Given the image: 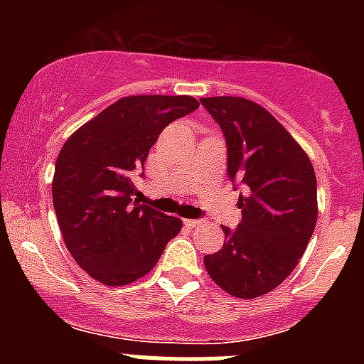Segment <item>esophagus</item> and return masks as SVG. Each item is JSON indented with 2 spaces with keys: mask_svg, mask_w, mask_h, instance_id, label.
I'll return each mask as SVG.
<instances>
[{
  "mask_svg": "<svg viewBox=\"0 0 364 364\" xmlns=\"http://www.w3.org/2000/svg\"><path fill=\"white\" fill-rule=\"evenodd\" d=\"M184 224H186V226H189V228H202L205 222L202 220V218H186Z\"/></svg>",
  "mask_w": 364,
  "mask_h": 364,
  "instance_id": "1",
  "label": "esophagus"
}]
</instances>
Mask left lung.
Wrapping results in <instances>:
<instances>
[{"mask_svg": "<svg viewBox=\"0 0 364 364\" xmlns=\"http://www.w3.org/2000/svg\"><path fill=\"white\" fill-rule=\"evenodd\" d=\"M228 144V176L239 180L242 220L217 253L210 277L233 297L275 290L295 269L317 222V178L308 154L262 105L240 96L200 98Z\"/></svg>", "mask_w": 364, "mask_h": 364, "instance_id": "obj_1", "label": "left lung"}]
</instances>
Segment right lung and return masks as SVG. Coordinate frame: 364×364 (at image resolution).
Instances as JSON below:
<instances>
[{
	"mask_svg": "<svg viewBox=\"0 0 364 364\" xmlns=\"http://www.w3.org/2000/svg\"><path fill=\"white\" fill-rule=\"evenodd\" d=\"M198 107L193 96H125L74 131L58 154L53 202L74 260L105 286H125L159 262L182 220L131 204L133 176L164 127Z\"/></svg>",
	"mask_w": 364,
	"mask_h": 364,
	"instance_id": "right-lung-1",
	"label": "right lung"
}]
</instances>
